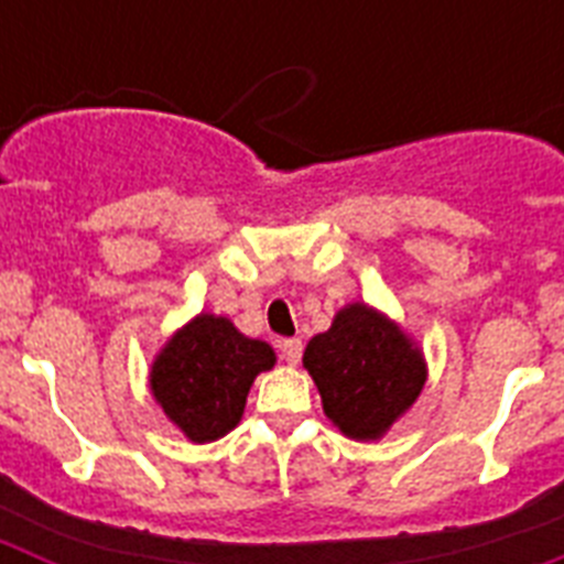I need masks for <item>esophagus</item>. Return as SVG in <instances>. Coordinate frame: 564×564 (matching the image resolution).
Instances as JSON below:
<instances>
[{"instance_id":"esophagus-1","label":"esophagus","mask_w":564,"mask_h":564,"mask_svg":"<svg viewBox=\"0 0 564 564\" xmlns=\"http://www.w3.org/2000/svg\"><path fill=\"white\" fill-rule=\"evenodd\" d=\"M279 347H282V356H285L288 364H299V358H302V341L299 338H285Z\"/></svg>"}]
</instances>
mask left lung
<instances>
[{"label":"left lung","instance_id":"obj_1","mask_svg":"<svg viewBox=\"0 0 564 564\" xmlns=\"http://www.w3.org/2000/svg\"><path fill=\"white\" fill-rule=\"evenodd\" d=\"M322 410L344 437L381 441L412 410L430 378L421 344L378 307L350 302L302 356Z\"/></svg>","mask_w":564,"mask_h":564}]
</instances>
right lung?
Wrapping results in <instances>:
<instances>
[{
  "label": "right lung",
  "instance_id": "right-lung-1",
  "mask_svg": "<svg viewBox=\"0 0 564 564\" xmlns=\"http://www.w3.org/2000/svg\"><path fill=\"white\" fill-rule=\"evenodd\" d=\"M273 364L271 344L239 333L231 318L203 311L152 358L149 390L186 441L212 443L242 421L253 378Z\"/></svg>",
  "mask_w": 564,
  "mask_h": 564
}]
</instances>
